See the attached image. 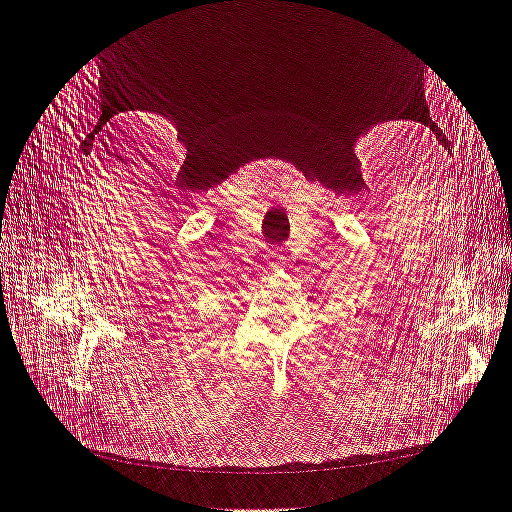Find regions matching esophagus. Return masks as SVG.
Listing matches in <instances>:
<instances>
[{
	"instance_id": "1",
	"label": "esophagus",
	"mask_w": 512,
	"mask_h": 512,
	"mask_svg": "<svg viewBox=\"0 0 512 512\" xmlns=\"http://www.w3.org/2000/svg\"><path fill=\"white\" fill-rule=\"evenodd\" d=\"M267 262H269V267H273V269L284 267V265H286V256L280 254L277 250H271L269 256H267Z\"/></svg>"
}]
</instances>
